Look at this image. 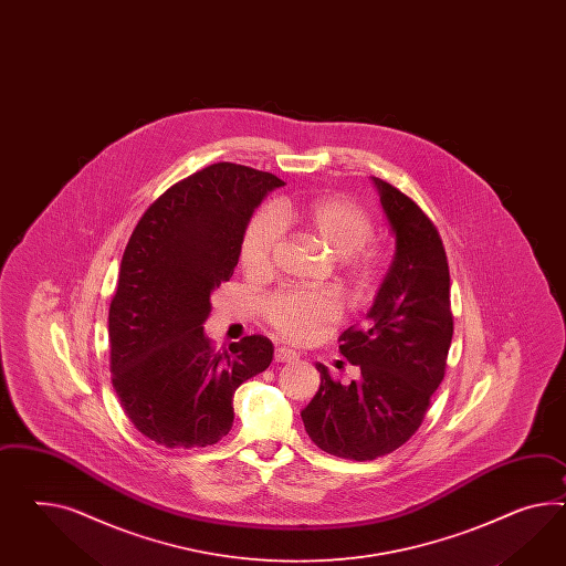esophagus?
Listing matches in <instances>:
<instances>
[{
    "instance_id": "obj_1",
    "label": "esophagus",
    "mask_w": 566,
    "mask_h": 566,
    "mask_svg": "<svg viewBox=\"0 0 566 566\" xmlns=\"http://www.w3.org/2000/svg\"><path fill=\"white\" fill-rule=\"evenodd\" d=\"M274 358L275 363H291V360H296L298 356L291 348H275Z\"/></svg>"
}]
</instances>
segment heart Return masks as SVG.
Instances as JSON below:
<instances>
[{
  "mask_svg": "<svg viewBox=\"0 0 566 566\" xmlns=\"http://www.w3.org/2000/svg\"><path fill=\"white\" fill-rule=\"evenodd\" d=\"M289 224L301 227L336 258L346 260L358 277L370 272L375 253L365 244L375 232L373 216L352 199L332 196L308 203L284 199L275 203L272 214L255 216L241 243V263L249 274L270 272L282 237L280 227ZM339 313V301L325 291L277 292L265 303V319L289 339H305L315 329L336 322Z\"/></svg>",
  "mask_w": 566,
  "mask_h": 566,
  "instance_id": "obj_1",
  "label": "heart"
}]
</instances>
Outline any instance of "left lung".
<instances>
[{
  "instance_id": "obj_1",
  "label": "left lung",
  "mask_w": 566,
  "mask_h": 566,
  "mask_svg": "<svg viewBox=\"0 0 566 566\" xmlns=\"http://www.w3.org/2000/svg\"><path fill=\"white\" fill-rule=\"evenodd\" d=\"M396 237L394 261L367 323L339 336V352L360 368L342 385L317 363L322 385L301 418L311 441L336 458L370 461L406 443L444 377L453 337L451 282L443 241L412 199L373 177Z\"/></svg>"
}]
</instances>
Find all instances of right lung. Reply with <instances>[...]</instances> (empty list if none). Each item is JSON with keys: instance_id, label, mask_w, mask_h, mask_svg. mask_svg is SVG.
<instances>
[{"instance_id": "obj_1", "label": "right lung", "mask_w": 566, "mask_h": 566, "mask_svg": "<svg viewBox=\"0 0 566 566\" xmlns=\"http://www.w3.org/2000/svg\"><path fill=\"white\" fill-rule=\"evenodd\" d=\"M282 185L272 172L210 165L167 189L129 237L108 308L111 373L127 418L154 443H218L234 420V391L274 358L265 336L216 352L203 322L255 208Z\"/></svg>"}]
</instances>
